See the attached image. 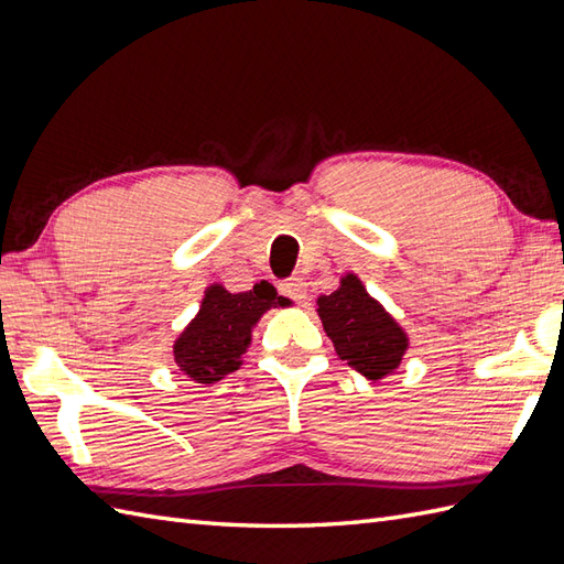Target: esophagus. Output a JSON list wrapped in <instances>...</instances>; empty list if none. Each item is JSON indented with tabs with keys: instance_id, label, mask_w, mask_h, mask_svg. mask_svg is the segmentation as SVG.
I'll return each mask as SVG.
<instances>
[{
	"instance_id": "34e87169",
	"label": "esophagus",
	"mask_w": 564,
	"mask_h": 564,
	"mask_svg": "<svg viewBox=\"0 0 564 564\" xmlns=\"http://www.w3.org/2000/svg\"><path fill=\"white\" fill-rule=\"evenodd\" d=\"M281 295L291 297L295 302H305L307 300V283H305V279H291V281L281 283Z\"/></svg>"
}]
</instances>
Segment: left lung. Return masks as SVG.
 Masks as SVG:
<instances>
[{
  "label": "left lung",
  "mask_w": 564,
  "mask_h": 564,
  "mask_svg": "<svg viewBox=\"0 0 564 564\" xmlns=\"http://www.w3.org/2000/svg\"><path fill=\"white\" fill-rule=\"evenodd\" d=\"M316 314L338 357L369 381L393 373L410 348L405 328L367 293L357 273H345L334 293L316 297Z\"/></svg>",
  "instance_id": "8db88e82"
}]
</instances>
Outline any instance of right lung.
<instances>
[{"label": "right lung", "instance_id": "1", "mask_svg": "<svg viewBox=\"0 0 564 564\" xmlns=\"http://www.w3.org/2000/svg\"><path fill=\"white\" fill-rule=\"evenodd\" d=\"M269 281L254 283L252 291L230 293L221 283H209L197 314L173 340V362L187 379L212 386L242 365L252 343V328L273 307H285Z\"/></svg>", "mask_w": 564, "mask_h": 564}]
</instances>
